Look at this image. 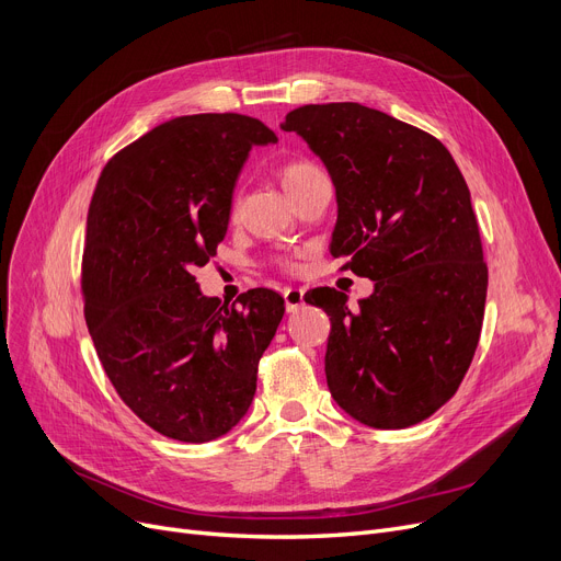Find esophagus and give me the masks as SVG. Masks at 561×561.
I'll return each mask as SVG.
<instances>
[{
  "label": "esophagus",
  "mask_w": 561,
  "mask_h": 561,
  "mask_svg": "<svg viewBox=\"0 0 561 561\" xmlns=\"http://www.w3.org/2000/svg\"><path fill=\"white\" fill-rule=\"evenodd\" d=\"M284 302H286V311H298L305 305V288H284Z\"/></svg>",
  "instance_id": "esophagus-1"
}]
</instances>
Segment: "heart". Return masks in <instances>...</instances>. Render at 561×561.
Listing matches in <instances>:
<instances>
[{
	"label": "heart",
	"instance_id": "1",
	"mask_svg": "<svg viewBox=\"0 0 561 561\" xmlns=\"http://www.w3.org/2000/svg\"><path fill=\"white\" fill-rule=\"evenodd\" d=\"M316 172H320L311 161H302V159H298V161H288L284 168H282V182H284V186H286V191L288 193H293V191H298L309 176H313ZM282 265L284 268H290V261H282Z\"/></svg>",
	"mask_w": 561,
	"mask_h": 561
}]
</instances>
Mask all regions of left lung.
<instances>
[{
    "instance_id": "obj_1",
    "label": "left lung",
    "mask_w": 561,
    "mask_h": 561,
    "mask_svg": "<svg viewBox=\"0 0 561 561\" xmlns=\"http://www.w3.org/2000/svg\"><path fill=\"white\" fill-rule=\"evenodd\" d=\"M282 129L332 174V256L375 282L357 311L336 288L307 300L332 320L330 393L368 427L416 425L457 393L482 332L489 271L463 174L438 138L357 102L293 108Z\"/></svg>"
}]
</instances>
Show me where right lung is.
<instances>
[{
  "mask_svg": "<svg viewBox=\"0 0 561 561\" xmlns=\"http://www.w3.org/2000/svg\"><path fill=\"white\" fill-rule=\"evenodd\" d=\"M268 142L275 131L250 115L174 117L104 165L88 209L81 296L98 357L134 414L184 444L245 416L284 316L271 288L227 307L191 273L225 239L252 145Z\"/></svg>",
  "mask_w": 561,
  "mask_h": 561,
  "instance_id": "right-lung-1",
  "label": "right lung"
}]
</instances>
